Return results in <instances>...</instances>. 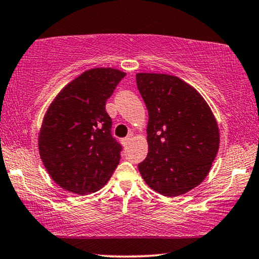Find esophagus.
I'll return each mask as SVG.
<instances>
[{"instance_id":"obj_1","label":"esophagus","mask_w":259,"mask_h":259,"mask_svg":"<svg viewBox=\"0 0 259 259\" xmlns=\"http://www.w3.org/2000/svg\"><path fill=\"white\" fill-rule=\"evenodd\" d=\"M133 137H134L133 134H129V135H127V136L125 137V139H123V141H122V142H123V146H124V147H126L127 144H129V143L132 142V141H133Z\"/></svg>"}]
</instances>
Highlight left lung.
Instances as JSON below:
<instances>
[{
  "mask_svg": "<svg viewBox=\"0 0 259 259\" xmlns=\"http://www.w3.org/2000/svg\"><path fill=\"white\" fill-rule=\"evenodd\" d=\"M148 109V155L139 164L143 180L164 196L182 195L207 177L219 149L218 123L204 97L164 73H137Z\"/></svg>",
  "mask_w": 259,
  "mask_h": 259,
  "instance_id": "1",
  "label": "left lung"
}]
</instances>
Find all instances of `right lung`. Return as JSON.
Returning <instances> with one entry per match:
<instances>
[{
  "instance_id": "1",
  "label": "right lung",
  "mask_w": 259,
  "mask_h": 259,
  "mask_svg": "<svg viewBox=\"0 0 259 259\" xmlns=\"http://www.w3.org/2000/svg\"><path fill=\"white\" fill-rule=\"evenodd\" d=\"M124 77L117 68H91L68 82L48 106L39 153L50 177L65 191L97 192L118 165L122 147L110 133L105 103Z\"/></svg>"
}]
</instances>
